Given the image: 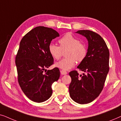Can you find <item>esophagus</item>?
Wrapping results in <instances>:
<instances>
[{"mask_svg":"<svg viewBox=\"0 0 121 121\" xmlns=\"http://www.w3.org/2000/svg\"><path fill=\"white\" fill-rule=\"evenodd\" d=\"M61 74L62 75H66L67 73V72L66 71H64V70H61Z\"/></svg>","mask_w":121,"mask_h":121,"instance_id":"1","label":"esophagus"}]
</instances>
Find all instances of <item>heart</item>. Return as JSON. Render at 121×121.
I'll return each mask as SVG.
<instances>
[{"mask_svg": "<svg viewBox=\"0 0 121 121\" xmlns=\"http://www.w3.org/2000/svg\"><path fill=\"white\" fill-rule=\"evenodd\" d=\"M60 46L54 44L49 46L50 54L54 59L58 60L62 57L63 52L66 58L55 64L58 68L62 70H69L75 65L76 60L81 62L85 60L87 54L85 45L70 33H67L59 40Z\"/></svg>", "mask_w": 121, "mask_h": 121, "instance_id": "b5f03b06", "label": "heart"}]
</instances>
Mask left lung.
Returning a JSON list of instances; mask_svg holds the SVG:
<instances>
[{
    "mask_svg": "<svg viewBox=\"0 0 121 121\" xmlns=\"http://www.w3.org/2000/svg\"><path fill=\"white\" fill-rule=\"evenodd\" d=\"M76 33L85 36L88 41L86 57L77 66L86 73L80 75L76 70L69 72L71 77L69 93L75 102L86 104L95 99L104 88L109 69V52L104 40L97 33L88 30Z\"/></svg>",
    "mask_w": 121,
    "mask_h": 121,
    "instance_id": "8db88e82",
    "label": "left lung"
}]
</instances>
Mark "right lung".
<instances>
[{"label": "right lung", "instance_id": "1", "mask_svg": "<svg viewBox=\"0 0 121 121\" xmlns=\"http://www.w3.org/2000/svg\"><path fill=\"white\" fill-rule=\"evenodd\" d=\"M59 36L56 30L40 26L24 35L20 43L15 57L17 80L25 95L34 102L49 99L52 93V83L60 77L57 67L45 70L54 64L49 46Z\"/></svg>", "mask_w": 121, "mask_h": 121}]
</instances>
